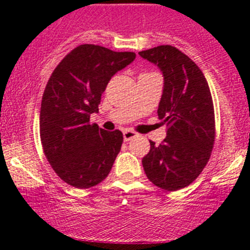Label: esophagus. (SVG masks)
<instances>
[{
    "label": "esophagus",
    "mask_w": 250,
    "mask_h": 250,
    "mask_svg": "<svg viewBox=\"0 0 250 250\" xmlns=\"http://www.w3.org/2000/svg\"><path fill=\"white\" fill-rule=\"evenodd\" d=\"M123 135H124V140L129 141L131 140V139L135 138V136H138V134H136L135 131H132V130H124Z\"/></svg>",
    "instance_id": "esophagus-1"
}]
</instances>
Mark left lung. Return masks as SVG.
Wrapping results in <instances>:
<instances>
[{
    "mask_svg": "<svg viewBox=\"0 0 250 250\" xmlns=\"http://www.w3.org/2000/svg\"><path fill=\"white\" fill-rule=\"evenodd\" d=\"M139 55L163 72L158 116L167 127L160 145L150 141L143 167L152 184L178 190L191 184L210 158L215 139L210 89L202 70L176 47L163 45Z\"/></svg>",
    "mask_w": 250,
    "mask_h": 250,
    "instance_id": "1",
    "label": "left lung"
}]
</instances>
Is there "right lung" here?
<instances>
[{
    "mask_svg": "<svg viewBox=\"0 0 250 250\" xmlns=\"http://www.w3.org/2000/svg\"><path fill=\"white\" fill-rule=\"evenodd\" d=\"M135 57L86 43L66 55L51 75L41 103L40 136L48 163L68 185L87 189L109 175L123 132L90 124V115L99 111L110 79Z\"/></svg>",
    "mask_w": 250,
    "mask_h": 250,
    "instance_id": "obj_1",
    "label": "right lung"
}]
</instances>
